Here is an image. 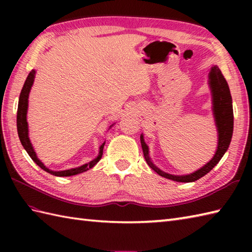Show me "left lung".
<instances>
[{
  "label": "left lung",
  "mask_w": 252,
  "mask_h": 252,
  "mask_svg": "<svg viewBox=\"0 0 252 252\" xmlns=\"http://www.w3.org/2000/svg\"><path fill=\"white\" fill-rule=\"evenodd\" d=\"M210 87L212 90V97H213V112H215L217 127L219 131V144L218 149L210 161H209L205 167L197 170L196 172L190 173L189 175H172L169 173H165L163 171L160 170L155 165L148 156V146L146 143L144 142V137L141 135V144L144 153V157L147 164L151 167L155 172H157L159 175L163 176L165 179H170L176 182H195L202 178L203 175L210 172V171L215 168V165L220 161L223 155L227 151L229 143L232 140L233 135V127H234V115H233V105H232V96L229 92L228 84L226 82L225 78L222 74L221 70L217 66L212 67L210 71Z\"/></svg>",
  "instance_id": "left-lung-1"
}]
</instances>
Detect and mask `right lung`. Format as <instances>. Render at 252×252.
Masks as SVG:
<instances>
[{"mask_svg": "<svg viewBox=\"0 0 252 252\" xmlns=\"http://www.w3.org/2000/svg\"><path fill=\"white\" fill-rule=\"evenodd\" d=\"M34 74L35 71L31 70L30 73L27 77L24 88L21 90L20 92V96H19V101H18V109H17V131H18V136L19 140L21 142V145L24 146V148L26 149V152L28 153L29 156L31 157V159L39 165L41 169H43L46 172H49L55 176H71V175H76L79 173L85 172V171L93 168L94 165L97 163L101 156H103V149H104V145L105 143L101 144V146L99 147V155L97 156V158H95L92 161L89 163H85L81 167L79 168H74V169H69V170H65V171H52L50 169H47L45 165L42 163L39 159H37L35 152L33 151V147H32L29 136H28V123H27V109H28V97H29V92L31 90L32 84H33V80H34Z\"/></svg>", "mask_w": 252, "mask_h": 252, "instance_id": "right-lung-1", "label": "right lung"}]
</instances>
